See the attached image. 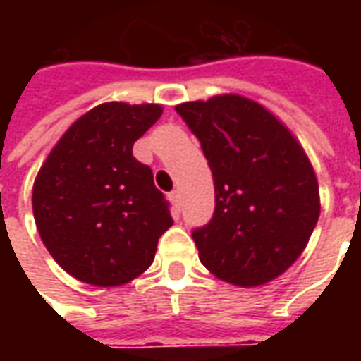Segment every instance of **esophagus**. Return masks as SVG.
<instances>
[{
	"instance_id": "esophagus-1",
	"label": "esophagus",
	"mask_w": 361,
	"mask_h": 361,
	"mask_svg": "<svg viewBox=\"0 0 361 361\" xmlns=\"http://www.w3.org/2000/svg\"><path fill=\"white\" fill-rule=\"evenodd\" d=\"M170 199L176 203V207H180V189H173L172 193H170Z\"/></svg>"
}]
</instances>
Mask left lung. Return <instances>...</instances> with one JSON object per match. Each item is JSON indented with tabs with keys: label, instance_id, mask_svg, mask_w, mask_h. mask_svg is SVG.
<instances>
[{
	"label": "left lung",
	"instance_id": "1",
	"mask_svg": "<svg viewBox=\"0 0 361 361\" xmlns=\"http://www.w3.org/2000/svg\"><path fill=\"white\" fill-rule=\"evenodd\" d=\"M214 180V212L193 230L199 259L216 279L261 286L302 255L317 224L310 158L276 116L240 94L176 106Z\"/></svg>",
	"mask_w": 361,
	"mask_h": 361
}]
</instances>
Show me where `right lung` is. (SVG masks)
I'll list each match as a JSON object with an SVG mask.
<instances>
[{
  "mask_svg": "<svg viewBox=\"0 0 361 361\" xmlns=\"http://www.w3.org/2000/svg\"><path fill=\"white\" fill-rule=\"evenodd\" d=\"M160 116L158 104H100L67 129L36 176L38 234L81 282L121 286L137 279L173 224L152 170L133 157V142Z\"/></svg>",
  "mask_w": 361,
  "mask_h": 361,
  "instance_id": "1",
  "label": "right lung"
}]
</instances>
